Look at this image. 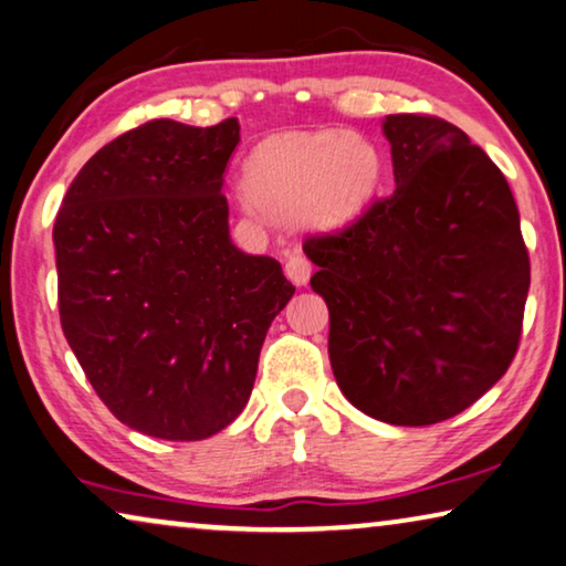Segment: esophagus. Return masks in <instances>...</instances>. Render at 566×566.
Here are the masks:
<instances>
[{
  "instance_id": "obj_1",
  "label": "esophagus",
  "mask_w": 566,
  "mask_h": 566,
  "mask_svg": "<svg viewBox=\"0 0 566 566\" xmlns=\"http://www.w3.org/2000/svg\"><path fill=\"white\" fill-rule=\"evenodd\" d=\"M284 272H286V276H290V280H292L294 284L302 286V284H307V280H310L312 264H310V259H307L305 254H300V251H294V254L286 256Z\"/></svg>"
}]
</instances>
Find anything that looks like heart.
Masks as SVG:
<instances>
[{
	"label": "heart",
	"instance_id": "b5f03b06",
	"mask_svg": "<svg viewBox=\"0 0 566 566\" xmlns=\"http://www.w3.org/2000/svg\"><path fill=\"white\" fill-rule=\"evenodd\" d=\"M384 180V155L348 129L280 132L261 139L243 165V188L261 213L312 229L356 221Z\"/></svg>",
	"mask_w": 566,
	"mask_h": 566
}]
</instances>
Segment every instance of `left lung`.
<instances>
[{
  "label": "left lung",
  "mask_w": 566,
  "mask_h": 566,
  "mask_svg": "<svg viewBox=\"0 0 566 566\" xmlns=\"http://www.w3.org/2000/svg\"><path fill=\"white\" fill-rule=\"evenodd\" d=\"M394 196L302 243L327 302V353L353 407L427 427L475 403L518 350L531 284L503 172L458 126L384 119Z\"/></svg>",
  "instance_id": "8db88e82"
}]
</instances>
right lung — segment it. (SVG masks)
Instances as JSON below:
<instances>
[{
	"label": "right lung",
	"instance_id": "add662e5",
	"mask_svg": "<svg viewBox=\"0 0 566 566\" xmlns=\"http://www.w3.org/2000/svg\"><path fill=\"white\" fill-rule=\"evenodd\" d=\"M239 129L142 124L83 165L55 218L65 340L108 411L157 440H206L241 415L294 294L280 261L231 243Z\"/></svg>",
	"mask_w": 566,
	"mask_h": 566
}]
</instances>
